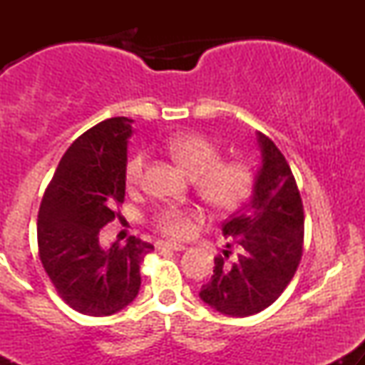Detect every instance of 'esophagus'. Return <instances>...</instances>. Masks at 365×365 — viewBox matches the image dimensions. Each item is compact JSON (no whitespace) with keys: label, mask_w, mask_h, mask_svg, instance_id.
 Returning a JSON list of instances; mask_svg holds the SVG:
<instances>
[{"label":"esophagus","mask_w":365,"mask_h":365,"mask_svg":"<svg viewBox=\"0 0 365 365\" xmlns=\"http://www.w3.org/2000/svg\"><path fill=\"white\" fill-rule=\"evenodd\" d=\"M156 249L158 250H175V252H182L185 250V245H180V244H173V242H165V240H159L156 242Z\"/></svg>","instance_id":"esophagus-1"}]
</instances>
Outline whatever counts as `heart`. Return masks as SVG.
<instances>
[{"label": "heart", "mask_w": 365, "mask_h": 365, "mask_svg": "<svg viewBox=\"0 0 365 365\" xmlns=\"http://www.w3.org/2000/svg\"><path fill=\"white\" fill-rule=\"evenodd\" d=\"M166 153L185 173L195 178V188L204 202L220 215L235 211L245 202L254 185L252 168L242 159H221V150L202 133L182 132L170 137ZM145 168V154L135 153L125 166V183L135 188ZM200 215L194 209L166 206L154 215L158 230L173 238H187Z\"/></svg>", "instance_id": "1"}]
</instances>
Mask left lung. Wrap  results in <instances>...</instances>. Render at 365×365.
<instances>
[{
    "mask_svg": "<svg viewBox=\"0 0 365 365\" xmlns=\"http://www.w3.org/2000/svg\"><path fill=\"white\" fill-rule=\"evenodd\" d=\"M255 139L261 166L252 194L221 226L240 252L233 261H228L230 250H223L225 257L217 255L211 279L199 292L204 304L232 317L269 307L290 283L302 257L304 206L295 178L273 140L261 132Z\"/></svg>",
    "mask_w": 365,
    "mask_h": 365,
    "instance_id": "obj_1",
    "label": "left lung"
}]
</instances>
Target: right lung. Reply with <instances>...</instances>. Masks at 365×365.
<instances>
[{"label": "right lung", "mask_w": 365, "mask_h": 365, "mask_svg": "<svg viewBox=\"0 0 365 365\" xmlns=\"http://www.w3.org/2000/svg\"><path fill=\"white\" fill-rule=\"evenodd\" d=\"M133 120H104L63 154L37 216L39 257L56 292L86 316H111L135 300L140 262L154 247L130 237L127 245L99 244V232L125 200L127 145Z\"/></svg>", "instance_id": "add662e5"}]
</instances>
